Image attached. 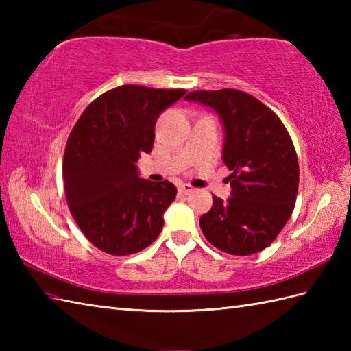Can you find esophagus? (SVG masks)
Segmentation results:
<instances>
[{
    "label": "esophagus",
    "instance_id": "obj_1",
    "mask_svg": "<svg viewBox=\"0 0 351 351\" xmlns=\"http://www.w3.org/2000/svg\"><path fill=\"white\" fill-rule=\"evenodd\" d=\"M178 191H180L181 195H190V193L195 191V189H193L190 184H181L180 187H178Z\"/></svg>",
    "mask_w": 351,
    "mask_h": 351
}]
</instances>
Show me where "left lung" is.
Instances as JSON below:
<instances>
[{
    "mask_svg": "<svg viewBox=\"0 0 351 351\" xmlns=\"http://www.w3.org/2000/svg\"><path fill=\"white\" fill-rule=\"evenodd\" d=\"M185 101L217 113L225 132L221 160L232 170L230 197L213 196L200 229L230 255L264 250L287 225L299 190V161L287 128L263 102L234 88L191 92Z\"/></svg>",
    "mask_w": 351,
    "mask_h": 351,
    "instance_id": "left-lung-1",
    "label": "left lung"
}]
</instances>
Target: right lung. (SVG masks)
Here are the masks:
<instances>
[{"mask_svg":"<svg viewBox=\"0 0 351 351\" xmlns=\"http://www.w3.org/2000/svg\"><path fill=\"white\" fill-rule=\"evenodd\" d=\"M187 93L121 86L101 95L73 126L63 161L64 193L77 225L95 247L132 255L160 235L176 187L140 178L141 152L152 151L155 123Z\"/></svg>","mask_w":351,"mask_h":351,"instance_id":"obj_1","label":"right lung"}]
</instances>
